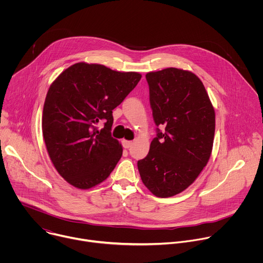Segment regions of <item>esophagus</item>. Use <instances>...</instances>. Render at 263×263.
<instances>
[{"instance_id":"esophagus-1","label":"esophagus","mask_w":263,"mask_h":263,"mask_svg":"<svg viewBox=\"0 0 263 263\" xmlns=\"http://www.w3.org/2000/svg\"><path fill=\"white\" fill-rule=\"evenodd\" d=\"M133 142L132 141H129V140H123V146L125 148H130L132 146Z\"/></svg>"}]
</instances>
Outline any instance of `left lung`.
<instances>
[{
  "label": "left lung",
  "instance_id": "8db88e82",
  "mask_svg": "<svg viewBox=\"0 0 263 263\" xmlns=\"http://www.w3.org/2000/svg\"><path fill=\"white\" fill-rule=\"evenodd\" d=\"M145 78L157 134L137 167L149 192L168 198L186 190L206 166L213 145L214 109L202 81L189 70L170 67L147 72Z\"/></svg>",
  "mask_w": 263,
  "mask_h": 263
}]
</instances>
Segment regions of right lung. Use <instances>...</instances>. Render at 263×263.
<instances>
[{
  "label": "right lung",
  "mask_w": 263,
  "mask_h": 263,
  "mask_svg": "<svg viewBox=\"0 0 263 263\" xmlns=\"http://www.w3.org/2000/svg\"><path fill=\"white\" fill-rule=\"evenodd\" d=\"M141 74L79 62L52 83L43 112V135L60 176L80 190L108 178L123 148L111 136L112 110L134 89ZM105 121L99 130L96 125Z\"/></svg>",
  "instance_id": "1"
}]
</instances>
